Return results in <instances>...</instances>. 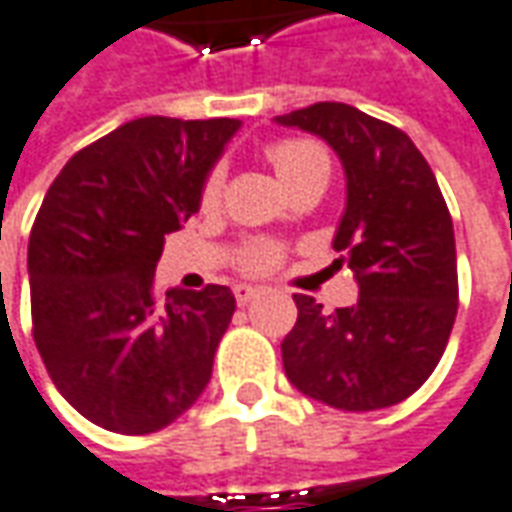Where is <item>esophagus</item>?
Segmentation results:
<instances>
[{
    "mask_svg": "<svg viewBox=\"0 0 512 512\" xmlns=\"http://www.w3.org/2000/svg\"><path fill=\"white\" fill-rule=\"evenodd\" d=\"M234 298L239 306H248L253 298H259V290H256V287H250V284H236Z\"/></svg>",
    "mask_w": 512,
    "mask_h": 512,
    "instance_id": "obj_1",
    "label": "esophagus"
}]
</instances>
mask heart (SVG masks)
Here are the masks:
<instances>
[{
	"instance_id": "b5f03b06",
	"label": "heart",
	"mask_w": 512,
	"mask_h": 512,
	"mask_svg": "<svg viewBox=\"0 0 512 512\" xmlns=\"http://www.w3.org/2000/svg\"><path fill=\"white\" fill-rule=\"evenodd\" d=\"M267 161L270 167L276 169L278 181L284 183L287 192H295L301 186H312V183L329 181L331 161L326 147L312 139V136H287V139H276L273 144H267ZM222 192V169H211L206 175V181L200 186V203L203 206H214L220 200ZM239 267L245 273H270L276 270L281 262V248L273 242L264 239H253L245 248L239 250Z\"/></svg>"
}]
</instances>
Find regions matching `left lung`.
<instances>
[{"mask_svg":"<svg viewBox=\"0 0 512 512\" xmlns=\"http://www.w3.org/2000/svg\"><path fill=\"white\" fill-rule=\"evenodd\" d=\"M278 122L340 155L348 203L334 250L359 281V301L334 312L292 295L298 320L281 343L284 373L337 410L393 407L438 368L457 317L449 206L421 150L390 122L345 102H315Z\"/></svg>","mask_w":512,"mask_h":512,"instance_id":"8db88e82","label":"left lung"}]
</instances>
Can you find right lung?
<instances>
[{
    "label": "right lung",
    "instance_id": "1",
    "mask_svg": "<svg viewBox=\"0 0 512 512\" xmlns=\"http://www.w3.org/2000/svg\"><path fill=\"white\" fill-rule=\"evenodd\" d=\"M236 128L225 116L125 122L66 161L35 214V348L61 396L108 432H158L209 384L234 295L220 284L158 295L155 264Z\"/></svg>",
    "mask_w": 512,
    "mask_h": 512
}]
</instances>
